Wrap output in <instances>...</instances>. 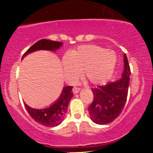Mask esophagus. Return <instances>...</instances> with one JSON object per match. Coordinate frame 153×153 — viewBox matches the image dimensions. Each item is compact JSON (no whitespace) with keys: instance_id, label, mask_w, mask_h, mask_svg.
<instances>
[{"instance_id":"esophagus-1","label":"esophagus","mask_w":153,"mask_h":153,"mask_svg":"<svg viewBox=\"0 0 153 153\" xmlns=\"http://www.w3.org/2000/svg\"><path fill=\"white\" fill-rule=\"evenodd\" d=\"M80 91V88H76V87H74L73 88V93L74 94H78V93Z\"/></svg>"}]
</instances>
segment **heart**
<instances>
[{"instance_id":"obj_1","label":"heart","mask_w":153,"mask_h":153,"mask_svg":"<svg viewBox=\"0 0 153 153\" xmlns=\"http://www.w3.org/2000/svg\"><path fill=\"white\" fill-rule=\"evenodd\" d=\"M117 64V55L111 50L94 45L78 47L71 54L63 56L62 65L64 78L73 82L80 75L94 85H103L109 80Z\"/></svg>"}]
</instances>
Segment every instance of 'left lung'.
Here are the masks:
<instances>
[{
  "instance_id": "1",
  "label": "left lung",
  "mask_w": 153,
  "mask_h": 153,
  "mask_svg": "<svg viewBox=\"0 0 153 153\" xmlns=\"http://www.w3.org/2000/svg\"><path fill=\"white\" fill-rule=\"evenodd\" d=\"M130 68L124 54V70L122 78L96 88H92L94 101L89 106L91 119L97 124H107L119 117L127 101Z\"/></svg>"
}]
</instances>
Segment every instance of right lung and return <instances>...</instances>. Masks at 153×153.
Returning a JSON list of instances; mask_svg holds the SVG:
<instances>
[{
    "mask_svg": "<svg viewBox=\"0 0 153 153\" xmlns=\"http://www.w3.org/2000/svg\"><path fill=\"white\" fill-rule=\"evenodd\" d=\"M62 45L63 43L59 42H54L43 39L36 42L26 51L22 56V60L26 55L36 51L47 50L51 52H56ZM72 88H73L72 86L63 87L62 92L57 101L52 103L49 107L42 109H36L29 106L24 102L26 109L29 115L34 119V120L39 124L45 127H57L62 123L65 117L69 102L73 96L71 92Z\"/></svg>",
    "mask_w": 153,
    "mask_h": 153,
    "instance_id": "right-lung-1",
    "label": "right lung"
}]
</instances>
